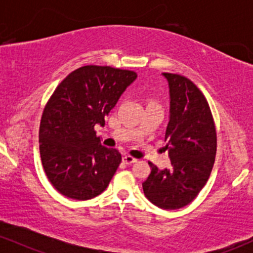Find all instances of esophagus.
I'll list each match as a JSON object with an SVG mask.
<instances>
[{"label": "esophagus", "mask_w": 253, "mask_h": 253, "mask_svg": "<svg viewBox=\"0 0 253 253\" xmlns=\"http://www.w3.org/2000/svg\"><path fill=\"white\" fill-rule=\"evenodd\" d=\"M136 161H138V159L133 158L132 156H125V157H124V162H125V163H126L127 165H132V164H134Z\"/></svg>", "instance_id": "obj_1"}]
</instances>
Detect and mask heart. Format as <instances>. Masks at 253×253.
Returning <instances> with one entry per match:
<instances>
[{"label":"heart","instance_id":"b5f03b06","mask_svg":"<svg viewBox=\"0 0 253 253\" xmlns=\"http://www.w3.org/2000/svg\"><path fill=\"white\" fill-rule=\"evenodd\" d=\"M150 102H155V101H152V100H151V101H150ZM150 102H149V103H150Z\"/></svg>","mask_w":253,"mask_h":253}]
</instances>
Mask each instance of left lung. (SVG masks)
Masks as SVG:
<instances>
[{
	"mask_svg": "<svg viewBox=\"0 0 253 253\" xmlns=\"http://www.w3.org/2000/svg\"><path fill=\"white\" fill-rule=\"evenodd\" d=\"M170 89V120L165 132L171 167L151 173L144 194L157 207L178 210L189 205L210 178L216 155V129L210 104L189 78L164 72Z\"/></svg>",
	"mask_w": 253,
	"mask_h": 253,
	"instance_id": "8db88e82",
	"label": "left lung"
}]
</instances>
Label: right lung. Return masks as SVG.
<instances>
[{"label": "right lung", "instance_id": "1", "mask_svg": "<svg viewBox=\"0 0 253 253\" xmlns=\"http://www.w3.org/2000/svg\"><path fill=\"white\" fill-rule=\"evenodd\" d=\"M136 78L130 70L85 65L69 74L43 108L39 128L42 163L64 196L90 200L108 187L121 163L117 149L101 145L95 126Z\"/></svg>", "mask_w": 253, "mask_h": 253}]
</instances>
